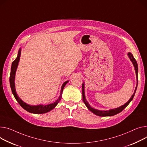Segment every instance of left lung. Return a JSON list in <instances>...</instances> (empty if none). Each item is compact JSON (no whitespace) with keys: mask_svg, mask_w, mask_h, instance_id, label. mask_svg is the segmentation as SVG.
I'll return each instance as SVG.
<instances>
[{"mask_svg":"<svg viewBox=\"0 0 147 147\" xmlns=\"http://www.w3.org/2000/svg\"><path fill=\"white\" fill-rule=\"evenodd\" d=\"M128 56L129 58V59L131 60V61L134 67L135 68V73H136V86L135 87V89L134 91V94L132 95L131 98L129 99V100L126 103H125L123 105L117 107V108H115V109H109L108 111H100V110H97L96 109L93 108L90 106V105H89V103H88V102L86 100V97H85V92H84V82H83V83L82 84V95H83V100L85 104V105L86 106V107L88 108L90 111H91L92 113H93L94 114H95L96 115L99 116H114L116 114H118L119 113H120L121 112H122L125 107L128 106L129 103L132 100L134 97L135 96L136 89H137V86H138V64L136 61L135 60V59L134 58L133 55L131 53H128Z\"/></svg>","mask_w":147,"mask_h":147,"instance_id":"8db88e82","label":"left lung"}]
</instances>
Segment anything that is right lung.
<instances>
[{
  "instance_id": "1",
  "label": "right lung",
  "mask_w": 147,
  "mask_h": 147,
  "mask_svg": "<svg viewBox=\"0 0 147 147\" xmlns=\"http://www.w3.org/2000/svg\"><path fill=\"white\" fill-rule=\"evenodd\" d=\"M21 54V48L19 50L18 56L16 59L12 62V66H11V74H10L9 77V82H10V85H11V88L12 90V92L15 97V99L16 101L19 103V104L21 105V106L24 108L25 110L28 111L29 113H36V114H41V113H45L47 112H48L54 109L55 106L57 105V104L59 103L60 101L61 97H62V93L63 90L66 84L69 81L65 82L61 88L60 94L58 98L53 103L48 104V105H30L29 104H27L25 102H24L20 97H19L16 92L15 89V75H16V71L17 70V68L18 66V64L20 60V57Z\"/></svg>"
}]
</instances>
